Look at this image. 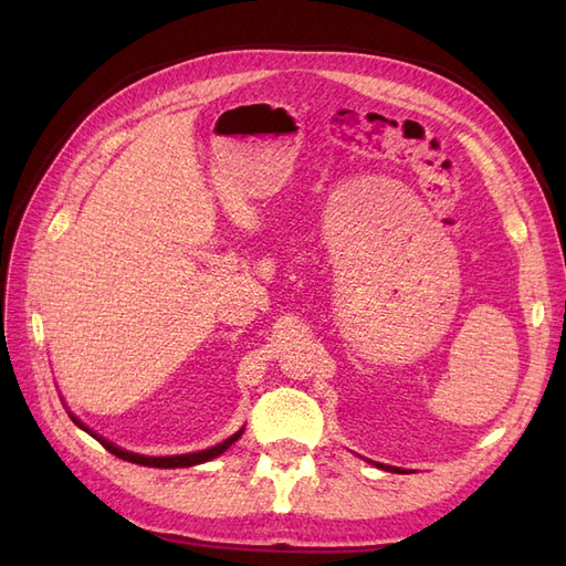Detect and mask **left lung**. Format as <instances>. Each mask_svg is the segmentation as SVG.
I'll use <instances>...</instances> for the list:
<instances>
[{
    "label": "left lung",
    "mask_w": 566,
    "mask_h": 566,
    "mask_svg": "<svg viewBox=\"0 0 566 566\" xmlns=\"http://www.w3.org/2000/svg\"><path fill=\"white\" fill-rule=\"evenodd\" d=\"M375 465H378V468H385V465H382V462H375ZM385 470H391V472H401L399 468H385Z\"/></svg>",
    "instance_id": "left-lung-1"
}]
</instances>
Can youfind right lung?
Returning a JSON list of instances; mask_svg holds the SVG:
<instances>
[{
    "label": "right lung",
    "instance_id": "1",
    "mask_svg": "<svg viewBox=\"0 0 566 566\" xmlns=\"http://www.w3.org/2000/svg\"><path fill=\"white\" fill-rule=\"evenodd\" d=\"M71 418H73V422L77 424V427H82L84 432L87 434H92L101 447H104L106 451H111L113 455H117V458H123V460H129V462H136V465H148V468H163V470H167V468H191V465H200V462H208V460H212V458H217V455H221L224 453L231 443H235L238 439H241V434H243V430H238L233 437H229L227 441H221V443H217V447H212V449H205V451H198V453H184V455H163V458H153V455H139V453H132V451H125V449H119V447H115L113 441H108V439H104V437H98L96 432H92L87 424H82L73 413H71Z\"/></svg>",
    "mask_w": 566,
    "mask_h": 566
}]
</instances>
